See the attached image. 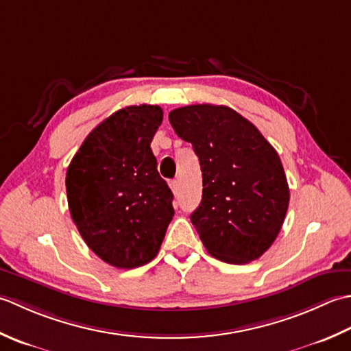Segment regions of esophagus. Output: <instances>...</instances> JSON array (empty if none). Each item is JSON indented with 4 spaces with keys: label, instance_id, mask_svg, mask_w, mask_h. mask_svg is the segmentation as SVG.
I'll return each instance as SVG.
<instances>
[{
    "label": "esophagus",
    "instance_id": "34e87169",
    "mask_svg": "<svg viewBox=\"0 0 351 351\" xmlns=\"http://www.w3.org/2000/svg\"><path fill=\"white\" fill-rule=\"evenodd\" d=\"M169 188H171V191L174 192V194H177L178 188H180V186H178V180H171L169 182Z\"/></svg>",
    "mask_w": 351,
    "mask_h": 351
}]
</instances>
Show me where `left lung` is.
Masks as SVG:
<instances>
[{"label":"left lung","instance_id":"left-lung-1","mask_svg":"<svg viewBox=\"0 0 351 351\" xmlns=\"http://www.w3.org/2000/svg\"><path fill=\"white\" fill-rule=\"evenodd\" d=\"M178 138L191 142L203 173L202 203L191 221L209 254L242 265L273 245L289 204V186L273 145L227 106L171 110Z\"/></svg>","mask_w":351,"mask_h":351}]
</instances>
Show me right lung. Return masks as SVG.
I'll return each mask as SVG.
<instances>
[{
	"label": "right lung",
	"instance_id": "right-lung-1",
	"mask_svg": "<svg viewBox=\"0 0 351 351\" xmlns=\"http://www.w3.org/2000/svg\"><path fill=\"white\" fill-rule=\"evenodd\" d=\"M159 106H128L98 124L66 171L71 217L88 247L117 268L152 262L174 217L173 192L157 173Z\"/></svg>",
	"mask_w": 351,
	"mask_h": 351
}]
</instances>
